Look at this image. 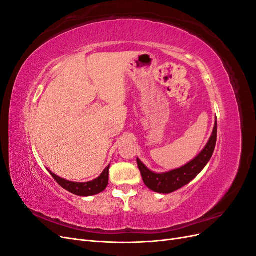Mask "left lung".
<instances>
[{
  "instance_id": "left-lung-1",
  "label": "left lung",
  "mask_w": 256,
  "mask_h": 256,
  "mask_svg": "<svg viewBox=\"0 0 256 256\" xmlns=\"http://www.w3.org/2000/svg\"><path fill=\"white\" fill-rule=\"evenodd\" d=\"M216 130L218 129H216V122L212 130V134L210 138H209L205 148L198 154V157L190 161L189 164L180 168L173 170V171L162 174L154 173L150 171V170L142 164L140 159L136 158L138 166L141 172L144 184L150 190L158 193H164V194L172 193L184 187V184H189L193 178H196L200 174V172L202 171L205 166L208 164V161L210 160L216 147Z\"/></svg>"
}]
</instances>
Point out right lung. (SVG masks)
Returning <instances> with one entry per match:
<instances>
[{
  "label": "right lung",
  "mask_w": 256,
  "mask_h": 256,
  "mask_svg": "<svg viewBox=\"0 0 256 256\" xmlns=\"http://www.w3.org/2000/svg\"><path fill=\"white\" fill-rule=\"evenodd\" d=\"M109 168L110 166H108L104 171L100 174V176L96 180L88 182H69L64 180V178H60L56 176L51 171L49 173L51 176L54 178L62 188H64L65 190L74 193L76 196H95L98 194V193L102 192L108 186V180H109Z\"/></svg>",
  "instance_id": "obj_1"
}]
</instances>
